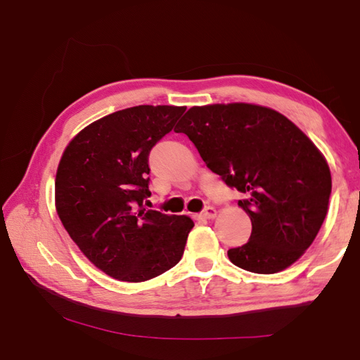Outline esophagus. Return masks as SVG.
Listing matches in <instances>:
<instances>
[{"instance_id":"1","label":"esophagus","mask_w":360,"mask_h":360,"mask_svg":"<svg viewBox=\"0 0 360 360\" xmlns=\"http://www.w3.org/2000/svg\"><path fill=\"white\" fill-rule=\"evenodd\" d=\"M217 217V209L213 207V205H207L201 213H200V218H207V219H212Z\"/></svg>"}]
</instances>
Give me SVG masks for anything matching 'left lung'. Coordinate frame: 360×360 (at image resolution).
Returning a JSON list of instances; mask_svg holds the SVG:
<instances>
[{
	"instance_id": "1",
	"label": "left lung",
	"mask_w": 360,
	"mask_h": 360,
	"mask_svg": "<svg viewBox=\"0 0 360 360\" xmlns=\"http://www.w3.org/2000/svg\"><path fill=\"white\" fill-rule=\"evenodd\" d=\"M176 133L195 143L252 221L246 244L227 250L244 271L275 274L300 258L328 212L331 172L309 137L283 114L252 103L193 106Z\"/></svg>"
}]
</instances>
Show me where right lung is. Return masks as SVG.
<instances>
[{
	"label": "right lung",
	"instance_id": "add662e5",
	"mask_svg": "<svg viewBox=\"0 0 360 360\" xmlns=\"http://www.w3.org/2000/svg\"><path fill=\"white\" fill-rule=\"evenodd\" d=\"M184 111L139 105L108 114L83 128L60 159L58 218L83 255L112 278H155L184 254L193 221L143 207L150 151Z\"/></svg>",
	"mask_w": 360,
	"mask_h": 360
}]
</instances>
